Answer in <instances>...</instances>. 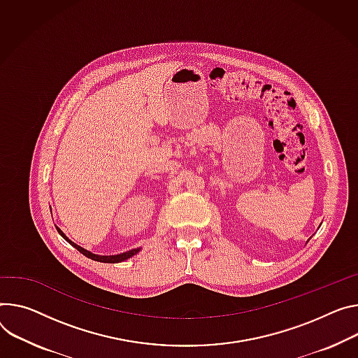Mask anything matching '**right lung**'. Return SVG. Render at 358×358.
<instances>
[{
    "mask_svg": "<svg viewBox=\"0 0 358 358\" xmlns=\"http://www.w3.org/2000/svg\"><path fill=\"white\" fill-rule=\"evenodd\" d=\"M57 231H58V234L66 240V241H69L74 248H77L81 254H84L85 257H88V258H91V259H94V262H100V263H110V264H114V263H122V262H125V259H128V258H131L133 255H136L137 252H140V250H141V247L140 248H133V250H129V251H125V252H120V254H115V255H99V254H94V252H91V251H88V250H85V248H83V247H80L78 244H76V243H73L66 234H64L58 227H57Z\"/></svg>",
    "mask_w": 358,
    "mask_h": 358,
    "instance_id": "1",
    "label": "right lung"
}]
</instances>
